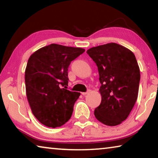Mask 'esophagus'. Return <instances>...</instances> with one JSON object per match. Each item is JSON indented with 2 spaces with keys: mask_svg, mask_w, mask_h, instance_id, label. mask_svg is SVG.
<instances>
[{
  "mask_svg": "<svg viewBox=\"0 0 158 158\" xmlns=\"http://www.w3.org/2000/svg\"><path fill=\"white\" fill-rule=\"evenodd\" d=\"M90 92V90H88L87 92H84V93H81V94L83 95H87L88 93H89Z\"/></svg>",
  "mask_w": 158,
  "mask_h": 158,
  "instance_id": "esophagus-1",
  "label": "esophagus"
}]
</instances>
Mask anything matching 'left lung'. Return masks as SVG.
Masks as SVG:
<instances>
[{"instance_id":"1","label":"left lung","mask_w":158,"mask_h":158,"mask_svg":"<svg viewBox=\"0 0 158 158\" xmlns=\"http://www.w3.org/2000/svg\"><path fill=\"white\" fill-rule=\"evenodd\" d=\"M86 52L98 66L101 84L102 101L94 115L102 123L116 126L127 118L137 101L140 81L137 59L130 49L114 42Z\"/></svg>"}]
</instances>
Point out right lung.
<instances>
[{"label":"right lung","mask_w":158,"mask_h":158,"mask_svg":"<svg viewBox=\"0 0 158 158\" xmlns=\"http://www.w3.org/2000/svg\"><path fill=\"white\" fill-rule=\"evenodd\" d=\"M84 52L82 48L51 44L28 58L25 70L26 96L33 115L45 126L60 127L71 118L80 93L66 89L68 67Z\"/></svg>","instance_id":"obj_1"}]
</instances>
